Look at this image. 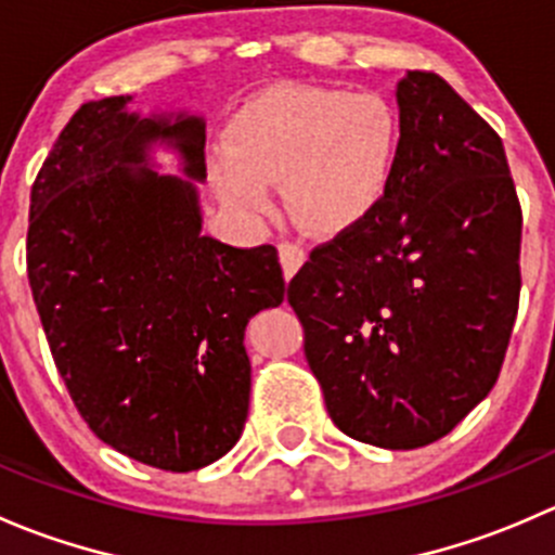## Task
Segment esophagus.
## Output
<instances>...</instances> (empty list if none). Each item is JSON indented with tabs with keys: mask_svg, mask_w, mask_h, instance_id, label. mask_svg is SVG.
Masks as SVG:
<instances>
[{
	"mask_svg": "<svg viewBox=\"0 0 555 555\" xmlns=\"http://www.w3.org/2000/svg\"><path fill=\"white\" fill-rule=\"evenodd\" d=\"M276 249H279V262H282L284 279H293L295 271L306 262V249L295 242H282Z\"/></svg>",
	"mask_w": 555,
	"mask_h": 555,
	"instance_id": "obj_1",
	"label": "esophagus"
}]
</instances>
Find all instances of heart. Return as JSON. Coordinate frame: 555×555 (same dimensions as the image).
I'll return each instance as SVG.
<instances>
[{
	"instance_id": "heart-1",
	"label": "heart",
	"mask_w": 555,
	"mask_h": 555,
	"mask_svg": "<svg viewBox=\"0 0 555 555\" xmlns=\"http://www.w3.org/2000/svg\"><path fill=\"white\" fill-rule=\"evenodd\" d=\"M400 144V112L378 93L273 88L236 112L211 179L242 220L266 211V182L279 179L289 215L309 231L333 233L378 204Z\"/></svg>"
}]
</instances>
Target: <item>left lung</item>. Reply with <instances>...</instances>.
I'll use <instances>...</instances> for the list:
<instances>
[{
	"label": "left lung",
	"instance_id": "8db88e82",
	"mask_svg": "<svg viewBox=\"0 0 555 555\" xmlns=\"http://www.w3.org/2000/svg\"><path fill=\"white\" fill-rule=\"evenodd\" d=\"M378 204L317 244L287 300L335 427L378 449L449 435L500 378L520 295V201L502 139L435 72L397 88Z\"/></svg>",
	"mask_w": 555,
	"mask_h": 555
}]
</instances>
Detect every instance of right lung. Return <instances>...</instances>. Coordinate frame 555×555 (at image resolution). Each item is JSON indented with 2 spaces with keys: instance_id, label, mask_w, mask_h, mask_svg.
Wrapping results in <instances>:
<instances>
[{
  "instance_id": "add662e5",
  "label": "right lung",
  "mask_w": 555,
  "mask_h": 555,
  "mask_svg": "<svg viewBox=\"0 0 555 555\" xmlns=\"http://www.w3.org/2000/svg\"><path fill=\"white\" fill-rule=\"evenodd\" d=\"M86 102L31 184L26 271L72 402L99 440L169 473L225 456L244 433L251 367L246 322L284 300L276 246L201 236L190 180L142 167L169 138L206 177L198 117Z\"/></svg>"
}]
</instances>
